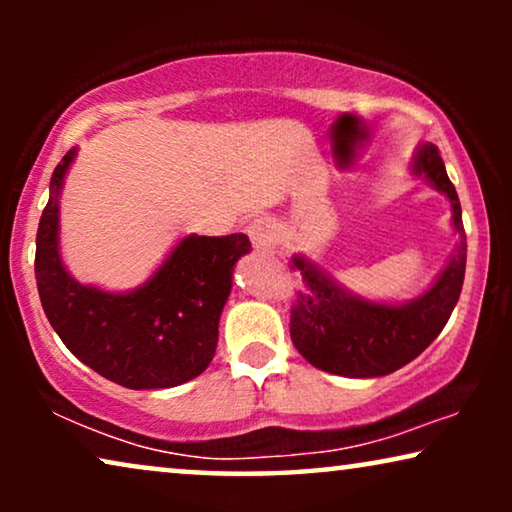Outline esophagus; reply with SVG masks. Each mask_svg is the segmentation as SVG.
Wrapping results in <instances>:
<instances>
[{"label": "esophagus", "mask_w": 512, "mask_h": 512, "mask_svg": "<svg viewBox=\"0 0 512 512\" xmlns=\"http://www.w3.org/2000/svg\"><path fill=\"white\" fill-rule=\"evenodd\" d=\"M247 233L256 249H272L277 242L275 223H272L268 216H258V219L251 221L247 226Z\"/></svg>", "instance_id": "34e87169"}]
</instances>
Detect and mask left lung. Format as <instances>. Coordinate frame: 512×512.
Here are the masks:
<instances>
[{"instance_id":"8db88e82","label":"left lung","mask_w":512,"mask_h":512,"mask_svg":"<svg viewBox=\"0 0 512 512\" xmlns=\"http://www.w3.org/2000/svg\"><path fill=\"white\" fill-rule=\"evenodd\" d=\"M412 170L450 200L457 249L429 291L398 305L356 296L310 258L293 256L289 265L300 272V289L291 307V340L314 368L342 377L394 373L438 338L457 305L466 272V233L457 191L433 144L419 146Z\"/></svg>"}]
</instances>
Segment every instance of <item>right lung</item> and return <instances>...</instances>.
Here are the masks:
<instances>
[{
    "mask_svg": "<svg viewBox=\"0 0 512 512\" xmlns=\"http://www.w3.org/2000/svg\"><path fill=\"white\" fill-rule=\"evenodd\" d=\"M76 149L53 170L37 230L39 298L76 359L128 389H167L198 377L214 359L233 268L249 254L244 233L188 235L137 289L102 291L76 282L60 258V191Z\"/></svg>",
    "mask_w": 512,
    "mask_h": 512,
    "instance_id": "right-lung-1",
    "label": "right lung"
}]
</instances>
